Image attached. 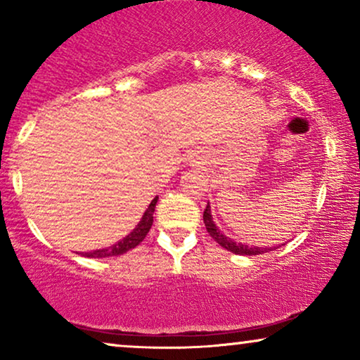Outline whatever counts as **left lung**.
<instances>
[{
	"mask_svg": "<svg viewBox=\"0 0 360 360\" xmlns=\"http://www.w3.org/2000/svg\"><path fill=\"white\" fill-rule=\"evenodd\" d=\"M203 221H205V226H206V231H208L211 238H213L216 243H218L221 248L228 249L229 252L233 254H239V255H259V254H265L269 252V250H275L278 245H275V248H252V245H248V244H243V243H234L233 239L228 238V236H224L221 233L219 228H216L214 221H213V216H211V206L210 203L206 205V210L203 213Z\"/></svg>",
	"mask_w": 360,
	"mask_h": 360,
	"instance_id": "left-lung-1",
	"label": "left lung"
}]
</instances>
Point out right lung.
Segmentation results:
<instances>
[{
    "label": "right lung",
    "instance_id": "right-lung-1",
    "mask_svg": "<svg viewBox=\"0 0 360 360\" xmlns=\"http://www.w3.org/2000/svg\"><path fill=\"white\" fill-rule=\"evenodd\" d=\"M157 200H159V196H155L154 200L150 201V205L147 206L146 213L142 214V218L139 223L134 229L131 231L129 234L126 236V238H122L121 240H117L116 244L110 245V248L106 249H96L93 250V252H86L85 255L86 257H91V259H103V257H112V255H121L127 252V250L134 249L136 245H139L144 238L147 236V233L150 231V226L154 223V211H155V205H157Z\"/></svg>",
    "mask_w": 360,
    "mask_h": 360
}]
</instances>
